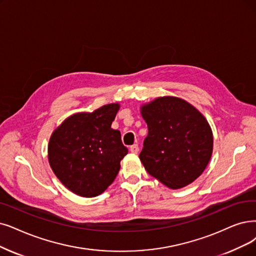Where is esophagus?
<instances>
[{
	"mask_svg": "<svg viewBox=\"0 0 256 256\" xmlns=\"http://www.w3.org/2000/svg\"><path fill=\"white\" fill-rule=\"evenodd\" d=\"M130 151L132 152V153H136L138 152V144H134V145H132L131 147H130Z\"/></svg>",
	"mask_w": 256,
	"mask_h": 256,
	"instance_id": "34e87169",
	"label": "esophagus"
}]
</instances>
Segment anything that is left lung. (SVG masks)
I'll use <instances>...</instances> for the list:
<instances>
[{"label": "left lung", "mask_w": 256, "mask_h": 256, "mask_svg": "<svg viewBox=\"0 0 256 256\" xmlns=\"http://www.w3.org/2000/svg\"><path fill=\"white\" fill-rule=\"evenodd\" d=\"M148 136L140 160L150 176L171 189L196 180L212 156L209 122L185 100L162 96L140 107Z\"/></svg>", "instance_id": "left-lung-1"}]
</instances>
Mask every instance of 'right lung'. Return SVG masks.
Returning <instances> with one entry per match:
<instances>
[{
    "instance_id": "obj_1",
    "label": "right lung",
    "mask_w": 256,
    "mask_h": 256,
    "mask_svg": "<svg viewBox=\"0 0 256 256\" xmlns=\"http://www.w3.org/2000/svg\"><path fill=\"white\" fill-rule=\"evenodd\" d=\"M120 109L108 104L94 112L67 118L51 134L48 144L50 167L63 185L83 198L103 193L118 176L128 149L120 132L111 128Z\"/></svg>"
}]
</instances>
